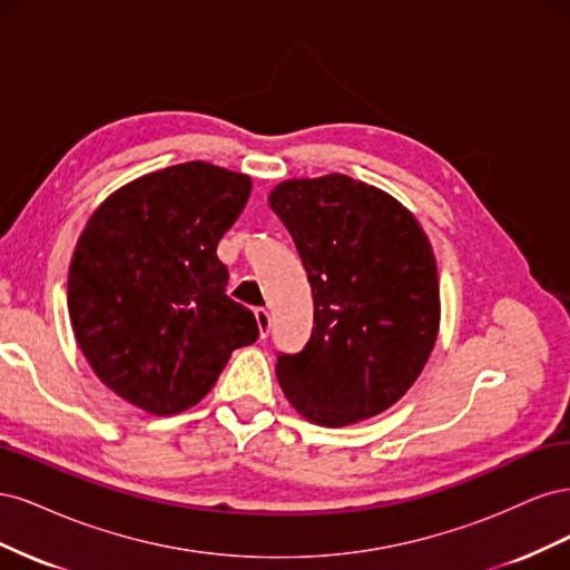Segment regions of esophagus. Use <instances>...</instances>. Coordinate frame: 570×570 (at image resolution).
Returning a JSON list of instances; mask_svg holds the SVG:
<instances>
[{"label":"esophagus","instance_id":"34e87169","mask_svg":"<svg viewBox=\"0 0 570 570\" xmlns=\"http://www.w3.org/2000/svg\"><path fill=\"white\" fill-rule=\"evenodd\" d=\"M254 316H256V325H258V335L266 337L271 331V314L266 312V308H256Z\"/></svg>","mask_w":570,"mask_h":570}]
</instances>
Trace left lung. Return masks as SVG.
Returning a JSON list of instances; mask_svg holds the SVG:
<instances>
[{"mask_svg": "<svg viewBox=\"0 0 570 570\" xmlns=\"http://www.w3.org/2000/svg\"><path fill=\"white\" fill-rule=\"evenodd\" d=\"M271 209L295 239L314 295V331L275 373L306 421L342 428L396 404L440 331L430 239L406 206L342 174L275 185Z\"/></svg>", "mask_w": 570, "mask_h": 570, "instance_id": "obj_1", "label": "left lung"}]
</instances>
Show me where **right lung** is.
I'll return each instance as SVG.
<instances>
[{
  "label": "right lung",
  "instance_id": "obj_1",
  "mask_svg": "<svg viewBox=\"0 0 570 570\" xmlns=\"http://www.w3.org/2000/svg\"><path fill=\"white\" fill-rule=\"evenodd\" d=\"M249 193V176L187 161L118 187L90 216L68 268V316L120 400L154 416L180 413L258 337L254 314L226 295L216 256Z\"/></svg>",
  "mask_w": 570,
  "mask_h": 570
}]
</instances>
